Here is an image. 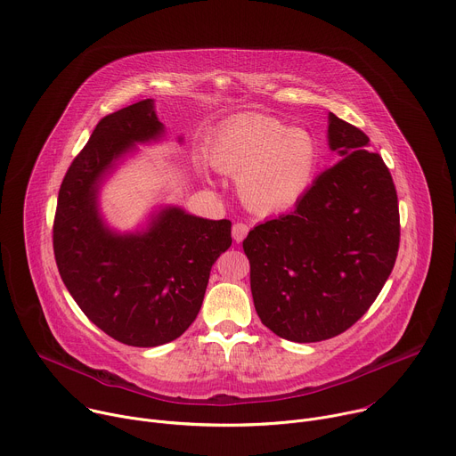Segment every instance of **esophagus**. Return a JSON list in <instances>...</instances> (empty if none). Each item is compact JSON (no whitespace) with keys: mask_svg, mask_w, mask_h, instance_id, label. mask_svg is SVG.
<instances>
[{"mask_svg":"<svg viewBox=\"0 0 456 456\" xmlns=\"http://www.w3.org/2000/svg\"><path fill=\"white\" fill-rule=\"evenodd\" d=\"M248 224H244V223H235L233 224V228H232V237H233V240L235 242H242V239L248 235Z\"/></svg>","mask_w":456,"mask_h":456,"instance_id":"obj_1","label":"esophagus"}]
</instances>
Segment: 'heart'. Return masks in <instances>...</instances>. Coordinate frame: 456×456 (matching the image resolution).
<instances>
[{
	"label": "heart",
	"instance_id": "1",
	"mask_svg": "<svg viewBox=\"0 0 456 456\" xmlns=\"http://www.w3.org/2000/svg\"><path fill=\"white\" fill-rule=\"evenodd\" d=\"M208 161L237 177L239 197L249 210L268 216L295 208L310 193L321 156L310 132L265 114H242L217 130Z\"/></svg>",
	"mask_w": 456,
	"mask_h": 456
}]
</instances>
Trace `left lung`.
<instances>
[{"label":"left lung","instance_id":"8db88e82","mask_svg":"<svg viewBox=\"0 0 456 456\" xmlns=\"http://www.w3.org/2000/svg\"><path fill=\"white\" fill-rule=\"evenodd\" d=\"M328 119L338 161L293 212L242 242L257 315L291 342H321L355 324L386 284L400 240L387 167L362 130L331 112Z\"/></svg>","mask_w":456,"mask_h":456}]
</instances>
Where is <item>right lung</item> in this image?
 I'll return each mask as SVG.
<instances>
[{
  "instance_id": "add662e5",
  "label": "right lung",
  "mask_w": 456,
  "mask_h": 456,
  "mask_svg": "<svg viewBox=\"0 0 456 456\" xmlns=\"http://www.w3.org/2000/svg\"><path fill=\"white\" fill-rule=\"evenodd\" d=\"M154 99H142L94 128L58 195L54 256L83 314L112 338L154 347L195 321L210 270L232 246V223L181 207H159L135 232H118L99 210V191L137 144L161 141ZM179 142L183 137L177 139Z\"/></svg>"
}]
</instances>
